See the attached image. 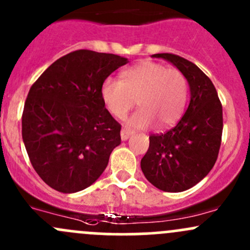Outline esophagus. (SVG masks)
<instances>
[{
	"instance_id": "obj_1",
	"label": "esophagus",
	"mask_w": 250,
	"mask_h": 250,
	"mask_svg": "<svg viewBox=\"0 0 250 250\" xmlns=\"http://www.w3.org/2000/svg\"><path fill=\"white\" fill-rule=\"evenodd\" d=\"M132 134H133V132H130L129 129H127V128H122V130H121V139L122 140L129 139L130 135Z\"/></svg>"
}]
</instances>
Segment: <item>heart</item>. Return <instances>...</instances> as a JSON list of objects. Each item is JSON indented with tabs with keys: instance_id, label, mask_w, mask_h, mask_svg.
Segmentation results:
<instances>
[{
	"instance_id": "1",
	"label": "heart",
	"mask_w": 250,
	"mask_h": 250,
	"mask_svg": "<svg viewBox=\"0 0 250 250\" xmlns=\"http://www.w3.org/2000/svg\"><path fill=\"white\" fill-rule=\"evenodd\" d=\"M188 78L178 69H167L160 62L143 60L121 74V81H104L100 89L107 111L123 118L137 100L140 110L128 120L138 129L174 125L183 115L188 102Z\"/></svg>"
}]
</instances>
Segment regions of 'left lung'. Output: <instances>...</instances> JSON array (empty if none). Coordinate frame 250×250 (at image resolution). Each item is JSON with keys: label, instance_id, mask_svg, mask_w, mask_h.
<instances>
[{"label": "left lung", "instance_id": "obj_1", "mask_svg": "<svg viewBox=\"0 0 250 250\" xmlns=\"http://www.w3.org/2000/svg\"><path fill=\"white\" fill-rule=\"evenodd\" d=\"M172 62L190 85V104L178 125L165 134L150 135L141 158L145 178L166 192L191 188L211 170L223 135V106L210 78L193 62L170 53L153 54Z\"/></svg>", "mask_w": 250, "mask_h": 250}]
</instances>
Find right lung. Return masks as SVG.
<instances>
[{
	"label": "right lung",
	"instance_id": "1",
	"mask_svg": "<svg viewBox=\"0 0 250 250\" xmlns=\"http://www.w3.org/2000/svg\"><path fill=\"white\" fill-rule=\"evenodd\" d=\"M127 58L80 49L59 58L31 85L21 134L32 167L54 190L74 193L102 175L121 144V125L103 103L104 81Z\"/></svg>",
	"mask_w": 250,
	"mask_h": 250
}]
</instances>
